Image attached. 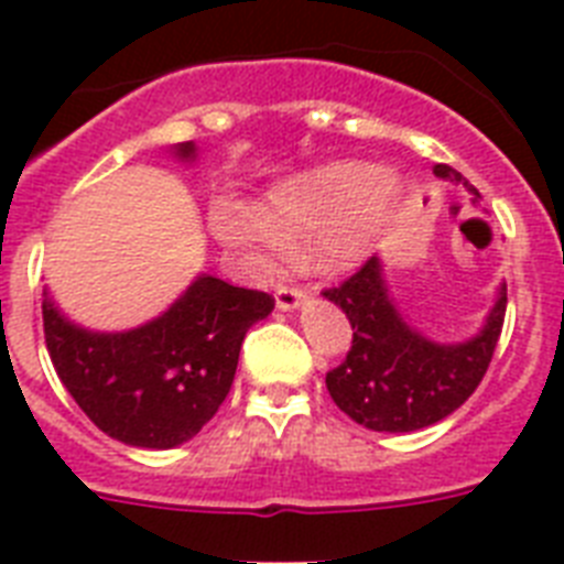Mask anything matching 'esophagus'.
Masks as SVG:
<instances>
[{
    "label": "esophagus",
    "instance_id": "esophagus-1",
    "mask_svg": "<svg viewBox=\"0 0 564 564\" xmlns=\"http://www.w3.org/2000/svg\"><path fill=\"white\" fill-rule=\"evenodd\" d=\"M306 292L301 290V286H292V283H283V286H278V292H274V301H278V310H297V306L304 304Z\"/></svg>",
    "mask_w": 564,
    "mask_h": 564
}]
</instances>
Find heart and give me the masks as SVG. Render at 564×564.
Masks as SVG:
<instances>
[{
    "mask_svg": "<svg viewBox=\"0 0 564 564\" xmlns=\"http://www.w3.org/2000/svg\"><path fill=\"white\" fill-rule=\"evenodd\" d=\"M399 197V180L364 163H329L297 174L267 197L263 212L235 200L212 209L217 238L258 267L292 252H315L324 269H347L370 252Z\"/></svg>",
    "mask_w": 564,
    "mask_h": 564,
    "instance_id": "heart-1",
    "label": "heart"
}]
</instances>
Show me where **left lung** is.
I'll return each mask as SVG.
<instances>
[{
    "label": "left lung",
    "instance_id": "left-lung-1",
    "mask_svg": "<svg viewBox=\"0 0 564 564\" xmlns=\"http://www.w3.org/2000/svg\"><path fill=\"white\" fill-rule=\"evenodd\" d=\"M435 177L479 192L453 165L438 163ZM352 324L347 358L326 372V390L352 421L378 433H413L447 419L481 384L499 344L508 290L476 338L465 344H435L401 318L384 283L381 260L370 258L347 281L324 290Z\"/></svg>",
    "mask_w": 564,
    "mask_h": 564
}]
</instances>
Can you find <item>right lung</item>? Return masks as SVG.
<instances>
[{
  "label": "right lung",
  "instance_id": "1",
  "mask_svg": "<svg viewBox=\"0 0 564 564\" xmlns=\"http://www.w3.org/2000/svg\"><path fill=\"white\" fill-rule=\"evenodd\" d=\"M183 160L192 143H180ZM274 297L200 274L160 318L129 333H91L42 301L51 361L88 419L131 447L169 451L220 410L238 370L249 326Z\"/></svg>",
  "mask_w": 564,
  "mask_h": 564
}]
</instances>
